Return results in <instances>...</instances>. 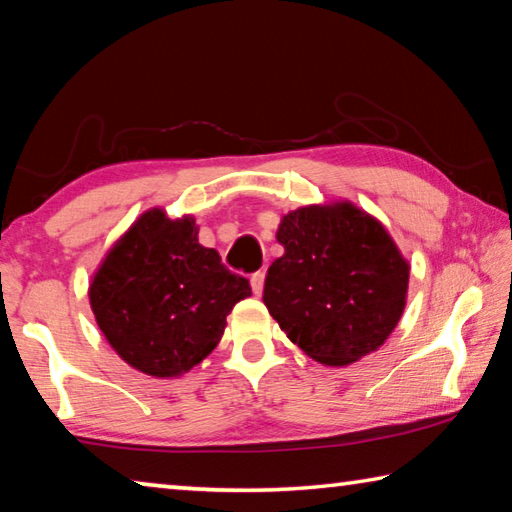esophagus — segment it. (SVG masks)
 Returning <instances> with one entry per match:
<instances>
[{"label": "esophagus", "mask_w": 512, "mask_h": 512, "mask_svg": "<svg viewBox=\"0 0 512 512\" xmlns=\"http://www.w3.org/2000/svg\"><path fill=\"white\" fill-rule=\"evenodd\" d=\"M264 277H266L264 271H257V273L250 275V287H253L255 296H262V291H264Z\"/></svg>", "instance_id": "esophagus-1"}]
</instances>
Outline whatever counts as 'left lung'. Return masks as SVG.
<instances>
[{
	"label": "left lung",
	"instance_id": "1",
	"mask_svg": "<svg viewBox=\"0 0 512 512\" xmlns=\"http://www.w3.org/2000/svg\"><path fill=\"white\" fill-rule=\"evenodd\" d=\"M277 241L264 305L302 352L348 366L384 345L409 289V262L384 225L348 201L307 205L282 216Z\"/></svg>",
	"mask_w": 512,
	"mask_h": 512
}]
</instances>
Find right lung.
I'll use <instances>...</instances> for the list:
<instances>
[{"label": "right lung", "mask_w": 512, "mask_h": 512, "mask_svg": "<svg viewBox=\"0 0 512 512\" xmlns=\"http://www.w3.org/2000/svg\"><path fill=\"white\" fill-rule=\"evenodd\" d=\"M250 296L246 277L198 244L192 216L149 210L92 275L90 305L121 359L151 377L192 370L221 341L225 316Z\"/></svg>", "instance_id": "right-lung-1"}]
</instances>
